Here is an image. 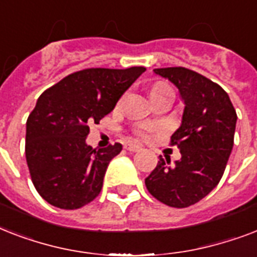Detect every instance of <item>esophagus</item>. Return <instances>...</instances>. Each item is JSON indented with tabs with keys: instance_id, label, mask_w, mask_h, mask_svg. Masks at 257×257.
Returning a JSON list of instances; mask_svg holds the SVG:
<instances>
[{
	"instance_id": "esophagus-1",
	"label": "esophagus",
	"mask_w": 257,
	"mask_h": 257,
	"mask_svg": "<svg viewBox=\"0 0 257 257\" xmlns=\"http://www.w3.org/2000/svg\"><path fill=\"white\" fill-rule=\"evenodd\" d=\"M124 148L126 149V151H129V152H139V151H141L140 145L132 144V143H128V144H125Z\"/></svg>"
}]
</instances>
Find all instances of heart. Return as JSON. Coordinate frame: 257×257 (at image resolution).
<instances>
[{
    "label": "heart",
    "instance_id": "b5f03b06",
    "mask_svg": "<svg viewBox=\"0 0 257 257\" xmlns=\"http://www.w3.org/2000/svg\"><path fill=\"white\" fill-rule=\"evenodd\" d=\"M165 90H171L167 84H163V82H159L156 85H153V88L151 89V96H155V94H159V93H163Z\"/></svg>",
    "mask_w": 257,
    "mask_h": 257
}]
</instances>
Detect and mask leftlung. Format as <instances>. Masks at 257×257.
Instances as JSON below:
<instances>
[{
	"instance_id": "left-lung-1",
	"label": "left lung",
	"mask_w": 257,
	"mask_h": 257,
	"mask_svg": "<svg viewBox=\"0 0 257 257\" xmlns=\"http://www.w3.org/2000/svg\"><path fill=\"white\" fill-rule=\"evenodd\" d=\"M155 73L179 89L184 109L172 135L181 159H163L145 179L149 193L173 208L204 199L219 184L233 148L236 110L228 93L209 78L187 68H163Z\"/></svg>"
}]
</instances>
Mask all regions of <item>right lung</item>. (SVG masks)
Segmentation results:
<instances>
[{
  "label": "right lung",
  "instance_id": "obj_1",
  "mask_svg": "<svg viewBox=\"0 0 257 257\" xmlns=\"http://www.w3.org/2000/svg\"><path fill=\"white\" fill-rule=\"evenodd\" d=\"M145 72L92 68L62 78L38 97L26 121V163L42 199L61 209H77L96 199L106 168L122 145L93 149L89 125L112 112Z\"/></svg>",
  "mask_w": 257,
  "mask_h": 257
}]
</instances>
